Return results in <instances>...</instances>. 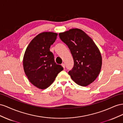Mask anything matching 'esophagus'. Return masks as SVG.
Instances as JSON below:
<instances>
[{
  "instance_id": "34e87169",
  "label": "esophagus",
  "mask_w": 123,
  "mask_h": 123,
  "mask_svg": "<svg viewBox=\"0 0 123 123\" xmlns=\"http://www.w3.org/2000/svg\"><path fill=\"white\" fill-rule=\"evenodd\" d=\"M61 65L63 66V68H65V64H64V63H62V64H61Z\"/></svg>"
}]
</instances>
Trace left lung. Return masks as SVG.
<instances>
[{"label": "left lung", "instance_id": "8db88e82", "mask_svg": "<svg viewBox=\"0 0 123 123\" xmlns=\"http://www.w3.org/2000/svg\"><path fill=\"white\" fill-rule=\"evenodd\" d=\"M59 37L69 48L74 66L68 74L77 84L88 86L100 72L102 58L100 52L90 37L79 29H72L59 33Z\"/></svg>", "mask_w": 123, "mask_h": 123}]
</instances>
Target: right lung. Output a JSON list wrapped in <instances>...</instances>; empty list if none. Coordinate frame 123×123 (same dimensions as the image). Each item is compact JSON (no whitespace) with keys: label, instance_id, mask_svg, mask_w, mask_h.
Wrapping results in <instances>:
<instances>
[{"label":"right lung","instance_id":"add662e5","mask_svg":"<svg viewBox=\"0 0 123 123\" xmlns=\"http://www.w3.org/2000/svg\"><path fill=\"white\" fill-rule=\"evenodd\" d=\"M57 36V33L51 32L38 34L30 42L25 52V73L30 82L40 89L49 86L63 69L61 65L56 64L49 49Z\"/></svg>","mask_w":123,"mask_h":123}]
</instances>
